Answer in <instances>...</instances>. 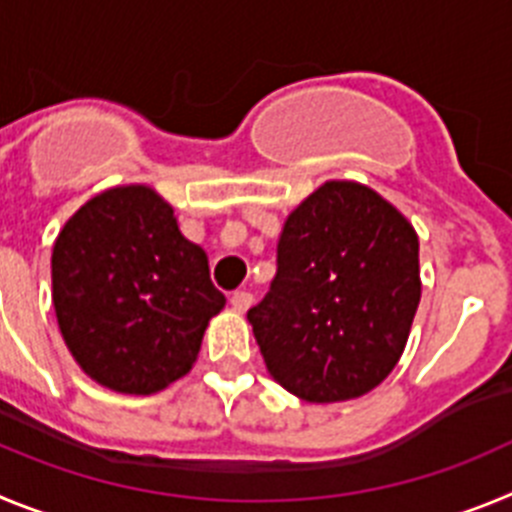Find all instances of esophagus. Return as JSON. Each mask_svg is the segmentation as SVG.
Returning <instances> with one entry per match:
<instances>
[{
  "instance_id": "1",
  "label": "esophagus",
  "mask_w": 512,
  "mask_h": 512,
  "mask_svg": "<svg viewBox=\"0 0 512 512\" xmlns=\"http://www.w3.org/2000/svg\"><path fill=\"white\" fill-rule=\"evenodd\" d=\"M230 305H233L235 312H246L248 307L253 305V295L251 292H246V289H238V292L230 295Z\"/></svg>"
}]
</instances>
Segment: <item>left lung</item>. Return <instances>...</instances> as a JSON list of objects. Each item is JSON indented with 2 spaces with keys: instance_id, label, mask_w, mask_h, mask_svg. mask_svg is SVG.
Masks as SVG:
<instances>
[{
  "instance_id": "left-lung-1",
  "label": "left lung",
  "mask_w": 512,
  "mask_h": 512,
  "mask_svg": "<svg viewBox=\"0 0 512 512\" xmlns=\"http://www.w3.org/2000/svg\"><path fill=\"white\" fill-rule=\"evenodd\" d=\"M418 302L413 225L364 184L325 182L287 217L277 277L248 323L284 390L341 402L395 369Z\"/></svg>"
}]
</instances>
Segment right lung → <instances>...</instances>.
<instances>
[{"label":"right lung","mask_w":512,"mask_h":512,"mask_svg":"<svg viewBox=\"0 0 512 512\" xmlns=\"http://www.w3.org/2000/svg\"><path fill=\"white\" fill-rule=\"evenodd\" d=\"M58 328L76 364L115 392L153 395L192 369L225 295L153 189L97 194L58 233Z\"/></svg>","instance_id":"1"}]
</instances>
